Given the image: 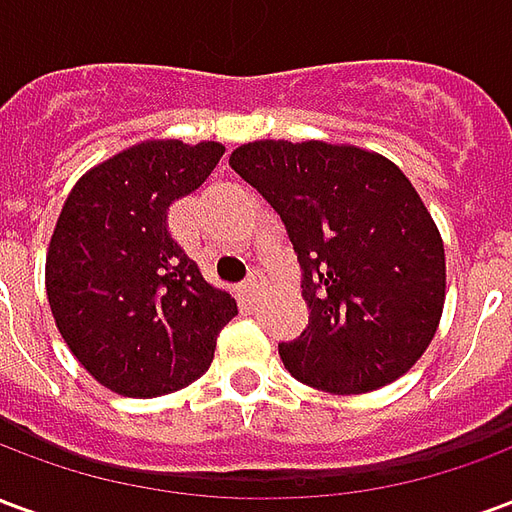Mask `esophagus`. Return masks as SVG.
Masks as SVG:
<instances>
[{"label": "esophagus", "instance_id": "34e87169", "mask_svg": "<svg viewBox=\"0 0 512 512\" xmlns=\"http://www.w3.org/2000/svg\"><path fill=\"white\" fill-rule=\"evenodd\" d=\"M244 288H246V293L255 299V296H260V293H263V288H266V279H263V274H260V271H255V274H249V277H246Z\"/></svg>", "mask_w": 512, "mask_h": 512}]
</instances>
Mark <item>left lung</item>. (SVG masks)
Segmentation results:
<instances>
[{
  "label": "left lung",
  "mask_w": 512,
  "mask_h": 512,
  "mask_svg": "<svg viewBox=\"0 0 512 512\" xmlns=\"http://www.w3.org/2000/svg\"><path fill=\"white\" fill-rule=\"evenodd\" d=\"M230 167L288 230L310 323L279 356L293 378L359 395L400 378L436 334L444 244L411 180L351 145L263 139Z\"/></svg>",
  "instance_id": "1"
}]
</instances>
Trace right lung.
Returning a JSON list of instances; mask_svg holds the SVG:
<instances>
[{
  "mask_svg": "<svg viewBox=\"0 0 512 512\" xmlns=\"http://www.w3.org/2000/svg\"><path fill=\"white\" fill-rule=\"evenodd\" d=\"M219 142H142L84 175L62 205L46 293L84 370L123 397H158L211 367L235 299L169 235V205L200 189Z\"/></svg>",
  "mask_w": 512,
  "mask_h": 512,
  "instance_id": "obj_1",
  "label": "right lung"
}]
</instances>
